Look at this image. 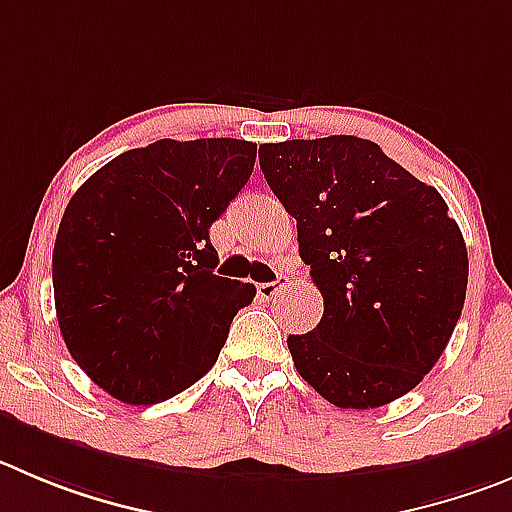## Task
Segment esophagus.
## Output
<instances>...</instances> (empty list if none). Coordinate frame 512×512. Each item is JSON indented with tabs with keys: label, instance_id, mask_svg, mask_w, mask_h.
<instances>
[{
	"label": "esophagus",
	"instance_id": "34e87169",
	"mask_svg": "<svg viewBox=\"0 0 512 512\" xmlns=\"http://www.w3.org/2000/svg\"><path fill=\"white\" fill-rule=\"evenodd\" d=\"M285 288H288V278H285V275H278V280H275V283L257 285V293H260V298H265V300H275Z\"/></svg>",
	"mask_w": 512,
	"mask_h": 512
}]
</instances>
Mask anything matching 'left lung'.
Wrapping results in <instances>:
<instances>
[{
	"label": "left lung",
	"instance_id": "1",
	"mask_svg": "<svg viewBox=\"0 0 512 512\" xmlns=\"http://www.w3.org/2000/svg\"><path fill=\"white\" fill-rule=\"evenodd\" d=\"M260 169L298 219L323 318L290 336L298 374L341 409H374L432 371L460 321L467 247L442 194L356 136L260 146Z\"/></svg>",
	"mask_w": 512,
	"mask_h": 512
}]
</instances>
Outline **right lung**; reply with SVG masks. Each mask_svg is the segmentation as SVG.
<instances>
[{"label": "right lung", "mask_w": 512, "mask_h": 512, "mask_svg": "<svg viewBox=\"0 0 512 512\" xmlns=\"http://www.w3.org/2000/svg\"><path fill=\"white\" fill-rule=\"evenodd\" d=\"M240 138H161L95 171L52 250L57 326L75 364L123 404L189 389L255 285L214 275L209 227L255 166Z\"/></svg>", "instance_id": "1"}]
</instances>
